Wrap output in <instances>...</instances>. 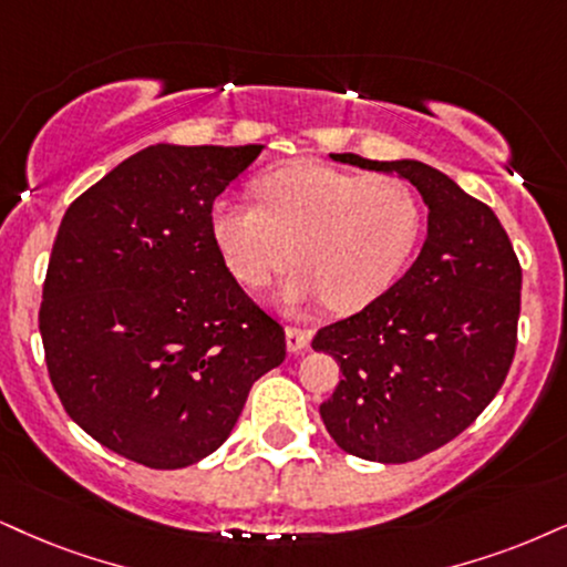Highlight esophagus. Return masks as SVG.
Here are the masks:
<instances>
[{"mask_svg": "<svg viewBox=\"0 0 567 567\" xmlns=\"http://www.w3.org/2000/svg\"><path fill=\"white\" fill-rule=\"evenodd\" d=\"M310 339H312V331H307V328H297V326H289L286 328V347H289V352H305L307 347H310Z\"/></svg>", "mask_w": 567, "mask_h": 567, "instance_id": "esophagus-1", "label": "esophagus"}]
</instances>
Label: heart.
Listing matches in <instances>:
<instances>
[{"label": "heart", "instance_id": "b5f03b06", "mask_svg": "<svg viewBox=\"0 0 567 567\" xmlns=\"http://www.w3.org/2000/svg\"><path fill=\"white\" fill-rule=\"evenodd\" d=\"M257 205L223 199L209 230L223 262L247 289H265L297 260L286 302L354 312L386 295L423 234V202L389 173L339 171L318 159L272 167L255 181Z\"/></svg>", "mask_w": 567, "mask_h": 567}]
</instances>
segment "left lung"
I'll use <instances>...</instances> for the list:
<instances>
[{
	"instance_id": "left-lung-1",
	"label": "left lung",
	"mask_w": 567,
	"mask_h": 567,
	"mask_svg": "<svg viewBox=\"0 0 567 567\" xmlns=\"http://www.w3.org/2000/svg\"><path fill=\"white\" fill-rule=\"evenodd\" d=\"M331 157L396 173L429 205V236L410 270L312 339L341 368L320 404L333 442L373 463H410L460 436L497 396L518 347L523 270L492 207L436 167Z\"/></svg>"
}]
</instances>
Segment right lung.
I'll return each instance as SVG.
<instances>
[{
	"instance_id": "1",
	"label": "right lung",
	"mask_w": 567,
	"mask_h": 567,
	"mask_svg": "<svg viewBox=\"0 0 567 567\" xmlns=\"http://www.w3.org/2000/svg\"><path fill=\"white\" fill-rule=\"evenodd\" d=\"M262 144L146 146L68 207L39 331L62 408L155 471L226 442L286 333L251 302L209 230L215 199Z\"/></svg>"
}]
</instances>
